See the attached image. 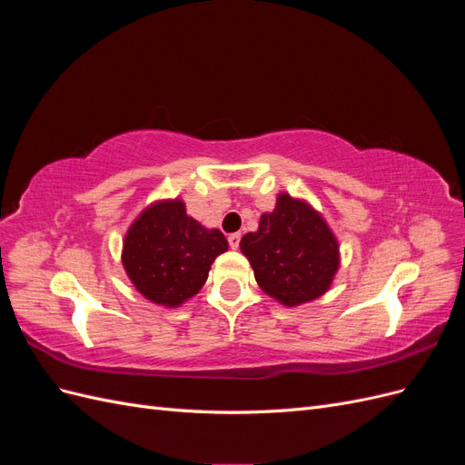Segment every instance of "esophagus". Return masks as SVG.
Returning <instances> with one entry per match:
<instances>
[{
  "label": "esophagus",
  "mask_w": 465,
  "mask_h": 465,
  "mask_svg": "<svg viewBox=\"0 0 465 465\" xmlns=\"http://www.w3.org/2000/svg\"><path fill=\"white\" fill-rule=\"evenodd\" d=\"M241 232H232V234H229V246L232 248V250H236L238 246H241Z\"/></svg>",
  "instance_id": "34e87169"
}]
</instances>
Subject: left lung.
Listing matches in <instances>:
<instances>
[{"label": "left lung", "instance_id": "8db88e82", "mask_svg": "<svg viewBox=\"0 0 465 465\" xmlns=\"http://www.w3.org/2000/svg\"><path fill=\"white\" fill-rule=\"evenodd\" d=\"M241 250L263 292L287 306L318 299L340 265L328 224L287 193L279 195L272 213L262 215L258 232L242 236Z\"/></svg>", "mask_w": 465, "mask_h": 465}]
</instances>
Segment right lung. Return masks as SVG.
Masks as SVG:
<instances>
[{
	"mask_svg": "<svg viewBox=\"0 0 465 465\" xmlns=\"http://www.w3.org/2000/svg\"><path fill=\"white\" fill-rule=\"evenodd\" d=\"M227 248L221 231L203 229L174 200L139 215L125 234L122 263L143 297L178 306L203 287L211 263Z\"/></svg>",
	"mask_w": 465,
	"mask_h": 465,
	"instance_id": "add662e5",
	"label": "right lung"
}]
</instances>
